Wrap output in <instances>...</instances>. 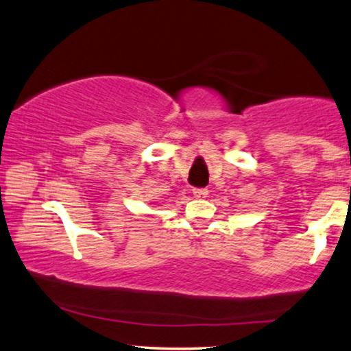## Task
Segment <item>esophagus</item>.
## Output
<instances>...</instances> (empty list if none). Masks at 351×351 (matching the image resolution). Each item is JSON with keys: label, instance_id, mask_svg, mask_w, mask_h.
I'll return each instance as SVG.
<instances>
[{"label": "esophagus", "instance_id": "34e87169", "mask_svg": "<svg viewBox=\"0 0 351 351\" xmlns=\"http://www.w3.org/2000/svg\"><path fill=\"white\" fill-rule=\"evenodd\" d=\"M192 194H194L197 199H205V197L208 195V189H205V187H194V189H192Z\"/></svg>", "mask_w": 351, "mask_h": 351}]
</instances>
